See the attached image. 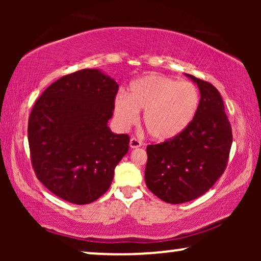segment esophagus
Returning a JSON list of instances; mask_svg holds the SVG:
<instances>
[{
  "label": "esophagus",
  "instance_id": "1",
  "mask_svg": "<svg viewBox=\"0 0 261 261\" xmlns=\"http://www.w3.org/2000/svg\"><path fill=\"white\" fill-rule=\"evenodd\" d=\"M142 144H141V141L140 140H138L137 138H130V141H129V146H130V148H138V147H140Z\"/></svg>",
  "mask_w": 261,
  "mask_h": 261
}]
</instances>
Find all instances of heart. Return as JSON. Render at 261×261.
<instances>
[{
    "mask_svg": "<svg viewBox=\"0 0 261 261\" xmlns=\"http://www.w3.org/2000/svg\"><path fill=\"white\" fill-rule=\"evenodd\" d=\"M199 91L191 82H178L162 74H149L133 82L129 94H119L114 114L119 124L129 127L142 114V124L149 137L170 140L187 129L199 107Z\"/></svg>",
    "mask_w": 261,
    "mask_h": 261,
    "instance_id": "heart-1",
    "label": "heart"
}]
</instances>
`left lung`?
Returning a JSON list of instances; mask_svg holds the SVG:
<instances>
[{"label": "left lung", "instance_id": "obj_1", "mask_svg": "<svg viewBox=\"0 0 261 261\" xmlns=\"http://www.w3.org/2000/svg\"><path fill=\"white\" fill-rule=\"evenodd\" d=\"M187 76L197 83L201 92L194 121L176 138L147 146L146 185L171 204L205 194L226 170L233 142L220 92L208 82Z\"/></svg>", "mask_w": 261, "mask_h": 261}]
</instances>
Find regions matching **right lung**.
<instances>
[{"instance_id": "add662e5", "label": "right lung", "mask_w": 261, "mask_h": 261, "mask_svg": "<svg viewBox=\"0 0 261 261\" xmlns=\"http://www.w3.org/2000/svg\"><path fill=\"white\" fill-rule=\"evenodd\" d=\"M119 84L96 69L66 74L34 103L28 144L35 176L52 194L88 204L108 190L129 148L127 134L108 127Z\"/></svg>"}]
</instances>
